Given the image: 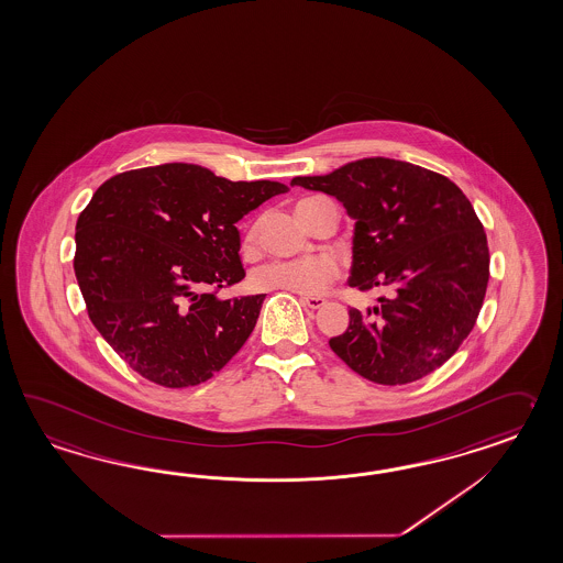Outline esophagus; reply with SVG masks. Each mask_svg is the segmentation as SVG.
Returning <instances> with one entry per match:
<instances>
[{
	"instance_id": "esophagus-1",
	"label": "esophagus",
	"mask_w": 563,
	"mask_h": 563,
	"mask_svg": "<svg viewBox=\"0 0 563 563\" xmlns=\"http://www.w3.org/2000/svg\"><path fill=\"white\" fill-rule=\"evenodd\" d=\"M301 302L305 307H309V309H319V307H323L328 299H323V297H301Z\"/></svg>"
}]
</instances>
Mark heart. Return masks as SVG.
Segmentation results:
<instances>
[{
    "mask_svg": "<svg viewBox=\"0 0 563 563\" xmlns=\"http://www.w3.org/2000/svg\"><path fill=\"white\" fill-rule=\"evenodd\" d=\"M311 199H302L297 206H305ZM261 232V223H250L242 238V247L250 252L256 246ZM338 276V264L328 256L317 258H305V261H273L258 266L250 275V285L256 290H285L301 297H313L323 292L331 280Z\"/></svg>",
    "mask_w": 563,
    "mask_h": 563,
    "instance_id": "1",
    "label": "heart"
}]
</instances>
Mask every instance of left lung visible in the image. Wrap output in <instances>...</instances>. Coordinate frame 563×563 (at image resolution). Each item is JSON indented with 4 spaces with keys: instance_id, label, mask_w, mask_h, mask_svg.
<instances>
[{
    "instance_id": "obj_1",
    "label": "left lung",
    "mask_w": 563,
    "mask_h": 563,
    "mask_svg": "<svg viewBox=\"0 0 563 563\" xmlns=\"http://www.w3.org/2000/svg\"><path fill=\"white\" fill-rule=\"evenodd\" d=\"M290 185L328 192L354 225L350 287L393 288L331 350L372 383H415L457 352L488 287V242L462 189L439 173L395 158H362Z\"/></svg>"
}]
</instances>
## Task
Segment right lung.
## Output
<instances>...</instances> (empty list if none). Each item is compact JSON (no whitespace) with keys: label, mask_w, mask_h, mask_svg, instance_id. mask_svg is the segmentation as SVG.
Wrapping results in <instances>:
<instances>
[{"label":"right lung","mask_w":563,"mask_h":563,"mask_svg":"<svg viewBox=\"0 0 563 563\" xmlns=\"http://www.w3.org/2000/svg\"><path fill=\"white\" fill-rule=\"evenodd\" d=\"M185 163L106 180L77 220L75 276L87 313L125 364L151 383H206L246 343L266 295L220 299L240 283L235 223L287 192Z\"/></svg>","instance_id":"right-lung-1"}]
</instances>
